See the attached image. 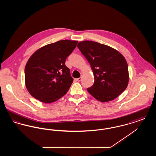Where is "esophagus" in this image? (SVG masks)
Listing matches in <instances>:
<instances>
[{
    "mask_svg": "<svg viewBox=\"0 0 156 156\" xmlns=\"http://www.w3.org/2000/svg\"><path fill=\"white\" fill-rule=\"evenodd\" d=\"M82 78H77L76 79V81L78 82H80L81 81Z\"/></svg>",
    "mask_w": 156,
    "mask_h": 156,
    "instance_id": "34e87169",
    "label": "esophagus"
}]
</instances>
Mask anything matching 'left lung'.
Returning <instances> with one entry per match:
<instances>
[{"mask_svg": "<svg viewBox=\"0 0 156 156\" xmlns=\"http://www.w3.org/2000/svg\"><path fill=\"white\" fill-rule=\"evenodd\" d=\"M88 60L94 75V83L87 90L97 100L105 102L115 99L126 89L128 66L125 57L106 45L92 41H81L77 45Z\"/></svg>", "mask_w": 156, "mask_h": 156, "instance_id": "left-lung-1", "label": "left lung"}]
</instances>
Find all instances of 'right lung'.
Wrapping results in <instances>:
<instances>
[{
    "instance_id": "1",
    "label": "right lung",
    "mask_w": 156,
    "mask_h": 156,
    "mask_svg": "<svg viewBox=\"0 0 156 156\" xmlns=\"http://www.w3.org/2000/svg\"><path fill=\"white\" fill-rule=\"evenodd\" d=\"M78 42L58 41L40 48L30 57L24 77L26 88L32 97L50 104L67 94L73 78L65 62Z\"/></svg>"
}]
</instances>
